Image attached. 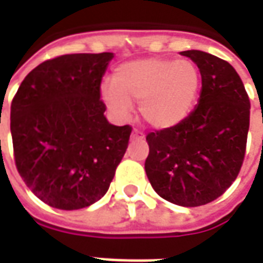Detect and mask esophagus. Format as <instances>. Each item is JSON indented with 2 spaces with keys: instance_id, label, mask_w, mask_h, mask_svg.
I'll use <instances>...</instances> for the list:
<instances>
[{
  "instance_id": "esophagus-1",
  "label": "esophagus",
  "mask_w": 263,
  "mask_h": 263,
  "mask_svg": "<svg viewBox=\"0 0 263 263\" xmlns=\"http://www.w3.org/2000/svg\"><path fill=\"white\" fill-rule=\"evenodd\" d=\"M132 139H143L145 138V134L142 131H139V129H134L132 131Z\"/></svg>"
}]
</instances>
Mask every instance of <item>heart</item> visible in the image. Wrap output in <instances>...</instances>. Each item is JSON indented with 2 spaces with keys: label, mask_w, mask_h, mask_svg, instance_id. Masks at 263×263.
<instances>
[{
  "label": "heart",
  "mask_w": 263,
  "mask_h": 263,
  "mask_svg": "<svg viewBox=\"0 0 263 263\" xmlns=\"http://www.w3.org/2000/svg\"><path fill=\"white\" fill-rule=\"evenodd\" d=\"M200 86L201 74L192 60L146 58L118 66L114 81L104 83L103 98L120 117H126L134 103H139L149 125L169 128L187 117Z\"/></svg>",
  "instance_id": "heart-1"
}]
</instances>
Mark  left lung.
Here are the masks:
<instances>
[{"label": "left lung", "instance_id": "obj_1", "mask_svg": "<svg viewBox=\"0 0 263 263\" xmlns=\"http://www.w3.org/2000/svg\"><path fill=\"white\" fill-rule=\"evenodd\" d=\"M201 74L197 107L176 125L149 132L145 171L160 197L183 207L214 201L241 171L249 129V97L228 62L186 50Z\"/></svg>", "mask_w": 263, "mask_h": 263}]
</instances>
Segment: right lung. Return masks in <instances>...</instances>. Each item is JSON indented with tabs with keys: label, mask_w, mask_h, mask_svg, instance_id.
Masks as SVG:
<instances>
[{
	"label": "right lung",
	"mask_w": 263,
	"mask_h": 263,
	"mask_svg": "<svg viewBox=\"0 0 263 263\" xmlns=\"http://www.w3.org/2000/svg\"><path fill=\"white\" fill-rule=\"evenodd\" d=\"M112 58L104 52L45 60L12 98L15 166L50 207L77 210L98 201L125 155L132 126L111 125L100 98Z\"/></svg>",
	"instance_id": "obj_1"
}]
</instances>
